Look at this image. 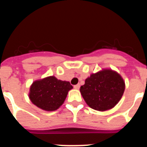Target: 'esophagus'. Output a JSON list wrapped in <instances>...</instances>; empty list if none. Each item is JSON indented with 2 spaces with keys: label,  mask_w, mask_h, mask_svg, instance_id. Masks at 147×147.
Returning <instances> with one entry per match:
<instances>
[{
  "label": "esophagus",
  "mask_w": 147,
  "mask_h": 147,
  "mask_svg": "<svg viewBox=\"0 0 147 147\" xmlns=\"http://www.w3.org/2000/svg\"><path fill=\"white\" fill-rule=\"evenodd\" d=\"M74 88L75 89H80V84H78V85H74Z\"/></svg>",
  "instance_id": "1"
}]
</instances>
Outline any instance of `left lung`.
<instances>
[{
	"mask_svg": "<svg viewBox=\"0 0 147 147\" xmlns=\"http://www.w3.org/2000/svg\"><path fill=\"white\" fill-rule=\"evenodd\" d=\"M124 89L125 84L121 76L115 71L105 69L87 78L80 92L90 107L105 111L117 105Z\"/></svg>",
	"mask_w": 147,
	"mask_h": 147,
	"instance_id": "obj_1",
	"label": "left lung"
}]
</instances>
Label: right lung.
Segmentation results:
<instances>
[{
    "instance_id": "obj_1",
    "label": "right lung",
    "mask_w": 147,
    "mask_h": 147,
    "mask_svg": "<svg viewBox=\"0 0 147 147\" xmlns=\"http://www.w3.org/2000/svg\"><path fill=\"white\" fill-rule=\"evenodd\" d=\"M72 88L69 82L49 76L32 83L29 98L34 105L42 110L54 111L63 104L67 93Z\"/></svg>"
}]
</instances>
